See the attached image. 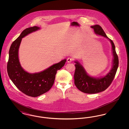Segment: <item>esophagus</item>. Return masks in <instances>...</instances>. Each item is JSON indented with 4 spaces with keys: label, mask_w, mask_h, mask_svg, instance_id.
I'll list each match as a JSON object with an SVG mask.
<instances>
[{
    "label": "esophagus",
    "mask_w": 129,
    "mask_h": 129,
    "mask_svg": "<svg viewBox=\"0 0 129 129\" xmlns=\"http://www.w3.org/2000/svg\"><path fill=\"white\" fill-rule=\"evenodd\" d=\"M73 61V58L71 57H68L67 58V62L68 63H71Z\"/></svg>",
    "instance_id": "34e87169"
}]
</instances>
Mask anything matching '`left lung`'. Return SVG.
Segmentation results:
<instances>
[{
	"label": "left lung",
	"mask_w": 129,
	"mask_h": 129,
	"mask_svg": "<svg viewBox=\"0 0 129 129\" xmlns=\"http://www.w3.org/2000/svg\"><path fill=\"white\" fill-rule=\"evenodd\" d=\"M91 27L94 29L96 34L109 39L112 45L114 57L112 69L106 75L101 78H95L88 75L80 63L78 62L75 61L76 63L74 74L75 85L82 92L88 94H95L104 91L110 85L117 73L118 66V58L116 52L114 43L106 36L102 27L98 25H92Z\"/></svg>",
	"instance_id": "1"
}]
</instances>
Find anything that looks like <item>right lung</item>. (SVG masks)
Here are the masks:
<instances>
[{
    "mask_svg": "<svg viewBox=\"0 0 129 129\" xmlns=\"http://www.w3.org/2000/svg\"><path fill=\"white\" fill-rule=\"evenodd\" d=\"M40 28L34 26L25 29L12 43L9 50L7 64L8 75L19 89L25 95L36 97L47 92L54 83L57 71L65 64L66 59L53 65L43 72L30 74L22 68L18 58V50L22 39Z\"/></svg>",
    "mask_w": 129,
    "mask_h": 129,
    "instance_id": "right-lung-1",
    "label": "right lung"
}]
</instances>
